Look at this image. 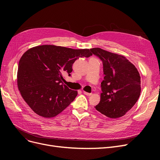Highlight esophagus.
Wrapping results in <instances>:
<instances>
[{"instance_id":"34e87169","label":"esophagus","mask_w":160,"mask_h":160,"mask_svg":"<svg viewBox=\"0 0 160 160\" xmlns=\"http://www.w3.org/2000/svg\"><path fill=\"white\" fill-rule=\"evenodd\" d=\"M83 93H84L85 95H88V96H90V95H92V93H88V92L84 91H83Z\"/></svg>"}]
</instances>
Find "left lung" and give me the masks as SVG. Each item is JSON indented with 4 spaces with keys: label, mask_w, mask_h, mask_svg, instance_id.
<instances>
[{
    "label": "left lung",
    "mask_w": 160,
    "mask_h": 160,
    "mask_svg": "<svg viewBox=\"0 0 160 160\" xmlns=\"http://www.w3.org/2000/svg\"><path fill=\"white\" fill-rule=\"evenodd\" d=\"M90 51L102 61L105 75L101 83L100 101L95 109L109 118L122 117L133 108L141 93L139 72L123 55L101 48H93Z\"/></svg>",
    "instance_id": "obj_1"
}]
</instances>
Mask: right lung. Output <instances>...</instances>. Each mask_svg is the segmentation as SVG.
Instances as JSON below:
<instances>
[{"label":"right lung","mask_w":160,"mask_h":160,"mask_svg":"<svg viewBox=\"0 0 160 160\" xmlns=\"http://www.w3.org/2000/svg\"><path fill=\"white\" fill-rule=\"evenodd\" d=\"M92 55L89 49H72L52 45L27 50L19 61L17 85L31 109L45 118L55 117L73 101L77 91L63 84V75L72 71L79 57Z\"/></svg>","instance_id":"1"}]
</instances>
